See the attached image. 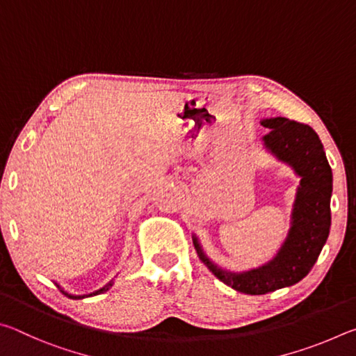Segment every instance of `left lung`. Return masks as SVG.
Returning a JSON list of instances; mask_svg holds the SVG:
<instances>
[{
	"mask_svg": "<svg viewBox=\"0 0 356 356\" xmlns=\"http://www.w3.org/2000/svg\"><path fill=\"white\" fill-rule=\"evenodd\" d=\"M261 124L270 129L262 138L265 149L282 163L292 166L300 177L291 229L284 243L272 261L248 272L236 273L210 261L202 251L200 240L193 236L197 256L210 272L234 291L248 295H264L303 280L314 267L331 226L330 200L333 174L316 131L309 125L287 118L264 119Z\"/></svg>",
	"mask_w": 356,
	"mask_h": 356,
	"instance_id": "1",
	"label": "left lung"
}]
</instances>
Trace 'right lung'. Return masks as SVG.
<instances>
[{"label":"right lung","mask_w":356,"mask_h":356,"mask_svg":"<svg viewBox=\"0 0 356 356\" xmlns=\"http://www.w3.org/2000/svg\"><path fill=\"white\" fill-rule=\"evenodd\" d=\"M113 286V281H110L108 282V284L105 286V287H102V289H99V291H95V292H92V293H88V295H70V293H67V292H64L65 295H67L69 298H84V297H92V295H99V293H102V292H106L108 289H110ZM59 287V286H58Z\"/></svg>","instance_id":"1"}]
</instances>
